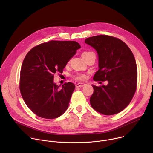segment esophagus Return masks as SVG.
Returning <instances> with one entry per match:
<instances>
[{
	"instance_id": "obj_1",
	"label": "esophagus",
	"mask_w": 153,
	"mask_h": 153,
	"mask_svg": "<svg viewBox=\"0 0 153 153\" xmlns=\"http://www.w3.org/2000/svg\"><path fill=\"white\" fill-rule=\"evenodd\" d=\"M85 85V84H84V83H78L76 85V87H84Z\"/></svg>"
}]
</instances>
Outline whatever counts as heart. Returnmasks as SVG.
Wrapping results in <instances>:
<instances>
[{"label":"heart","mask_w":153,"mask_h":153,"mask_svg":"<svg viewBox=\"0 0 153 153\" xmlns=\"http://www.w3.org/2000/svg\"><path fill=\"white\" fill-rule=\"evenodd\" d=\"M89 52H85L83 53H89ZM73 77H74V79H75L76 80H84L86 79L87 76L84 74L77 73L73 76Z\"/></svg>","instance_id":"obj_1"}]
</instances>
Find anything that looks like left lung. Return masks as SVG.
<instances>
[{
  "label": "left lung",
  "instance_id": "obj_1",
  "mask_svg": "<svg viewBox=\"0 0 153 153\" xmlns=\"http://www.w3.org/2000/svg\"><path fill=\"white\" fill-rule=\"evenodd\" d=\"M85 42L98 55L99 69L95 81L108 80V84L95 86L90 105L104 115L120 113L130 103L137 87V67L133 53L120 39L108 35L87 38Z\"/></svg>",
  "mask_w": 153,
  "mask_h": 153
}]
</instances>
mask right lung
<instances>
[{
	"mask_svg": "<svg viewBox=\"0 0 153 153\" xmlns=\"http://www.w3.org/2000/svg\"><path fill=\"white\" fill-rule=\"evenodd\" d=\"M80 48L76 41H50L30 49L20 71L19 90L27 107L40 117L53 119L68 108L75 85L53 83L54 74L63 73L68 61Z\"/></svg>",
	"mask_w": 153,
	"mask_h": 153,
	"instance_id": "right-lung-1",
	"label": "right lung"
}]
</instances>
